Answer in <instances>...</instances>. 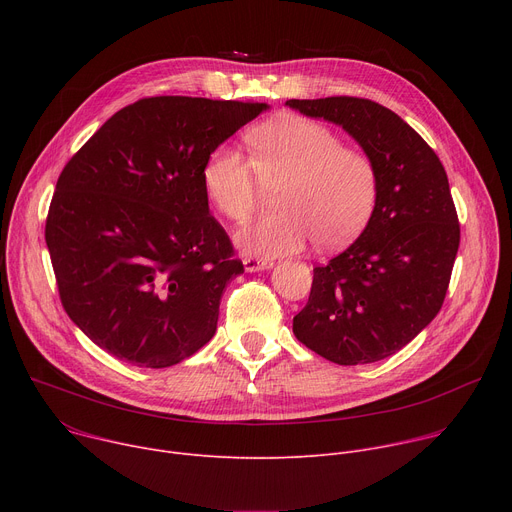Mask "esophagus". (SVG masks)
<instances>
[{"label":"esophagus","instance_id":"esophagus-1","mask_svg":"<svg viewBox=\"0 0 512 512\" xmlns=\"http://www.w3.org/2000/svg\"><path fill=\"white\" fill-rule=\"evenodd\" d=\"M243 265L247 273H255L261 269H271L273 261L271 259H261V257H243Z\"/></svg>","mask_w":512,"mask_h":512}]
</instances>
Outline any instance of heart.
Segmentation results:
<instances>
[{"instance_id":"heart-1","label":"heart","mask_w":512,"mask_h":512,"mask_svg":"<svg viewBox=\"0 0 512 512\" xmlns=\"http://www.w3.org/2000/svg\"><path fill=\"white\" fill-rule=\"evenodd\" d=\"M251 160L233 145H218L202 166V186L212 206L231 221L255 208L259 180L281 182L277 212L237 233L243 251L277 257L304 249L350 243L369 223L379 198V172L371 156L346 148L328 125L283 115L247 133Z\"/></svg>"}]
</instances>
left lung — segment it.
Instances as JSON below:
<instances>
[{
	"mask_svg": "<svg viewBox=\"0 0 512 512\" xmlns=\"http://www.w3.org/2000/svg\"><path fill=\"white\" fill-rule=\"evenodd\" d=\"M306 117L340 125L379 172V198L360 237L314 267L294 334L336 364L383 360L440 312L460 247L446 170L391 109L356 97L289 99Z\"/></svg>",
	"mask_w": 512,
	"mask_h": 512,
	"instance_id": "1",
	"label": "left lung"
}]
</instances>
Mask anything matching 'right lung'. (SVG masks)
<instances>
[{"mask_svg":"<svg viewBox=\"0 0 512 512\" xmlns=\"http://www.w3.org/2000/svg\"><path fill=\"white\" fill-rule=\"evenodd\" d=\"M267 103L150 97L123 107L64 166L46 218L60 302L97 346L143 369L216 332L243 263L210 216L208 154Z\"/></svg>","mask_w":512,"mask_h":512,"instance_id":"add662e5","label":"right lung"}]
</instances>
